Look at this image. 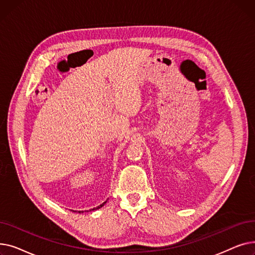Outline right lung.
Returning a JSON list of instances; mask_svg holds the SVG:
<instances>
[{
    "instance_id": "obj_1",
    "label": "right lung",
    "mask_w": 255,
    "mask_h": 255,
    "mask_svg": "<svg viewBox=\"0 0 255 255\" xmlns=\"http://www.w3.org/2000/svg\"><path fill=\"white\" fill-rule=\"evenodd\" d=\"M104 204H106V202H104V203H103V204H102V205H100V206H98V207H97V208H94V209H93V210H97V209H100V208H101V207H103V206H104ZM83 212H84V211H79V212H78V213H83Z\"/></svg>"
}]
</instances>
